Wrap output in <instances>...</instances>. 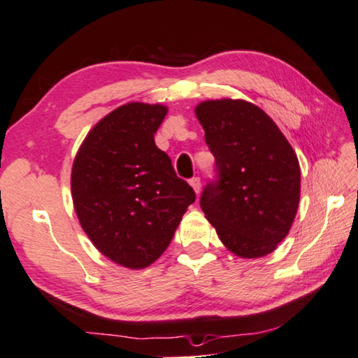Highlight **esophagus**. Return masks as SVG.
Returning a JSON list of instances; mask_svg holds the SVG:
<instances>
[{
  "label": "esophagus",
  "mask_w": 358,
  "mask_h": 358,
  "mask_svg": "<svg viewBox=\"0 0 358 358\" xmlns=\"http://www.w3.org/2000/svg\"><path fill=\"white\" fill-rule=\"evenodd\" d=\"M189 185L192 186V189L196 191V194H199V192H201V178L199 177H192L189 180Z\"/></svg>",
  "instance_id": "obj_1"
}]
</instances>
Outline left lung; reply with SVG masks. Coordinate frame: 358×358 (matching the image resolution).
Returning a JSON list of instances; mask_svg holds the SVG:
<instances>
[{"label": "left lung", "instance_id": "8db88e82", "mask_svg": "<svg viewBox=\"0 0 358 358\" xmlns=\"http://www.w3.org/2000/svg\"><path fill=\"white\" fill-rule=\"evenodd\" d=\"M196 116L217 167V180L202 191V212L237 257L269 255L287 237L299 203L301 170L292 145L250 101L207 100Z\"/></svg>", "mask_w": 358, "mask_h": 358}]
</instances>
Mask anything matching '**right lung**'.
<instances>
[{"label": "right lung", "mask_w": 358, "mask_h": 358, "mask_svg": "<svg viewBox=\"0 0 358 358\" xmlns=\"http://www.w3.org/2000/svg\"><path fill=\"white\" fill-rule=\"evenodd\" d=\"M167 106L122 105L95 124L71 169V197L97 250L129 269L161 257L196 201L155 143Z\"/></svg>", "instance_id": "1"}]
</instances>
